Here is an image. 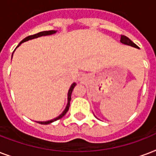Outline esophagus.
Returning a JSON list of instances; mask_svg holds the SVG:
<instances>
[{"instance_id":"esophagus-1","label":"esophagus","mask_w":156,"mask_h":156,"mask_svg":"<svg viewBox=\"0 0 156 156\" xmlns=\"http://www.w3.org/2000/svg\"><path fill=\"white\" fill-rule=\"evenodd\" d=\"M83 79H84V76L80 77V80H83Z\"/></svg>"}]
</instances>
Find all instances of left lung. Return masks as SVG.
<instances>
[{"label":"left lung","mask_w":156,"mask_h":156,"mask_svg":"<svg viewBox=\"0 0 156 156\" xmlns=\"http://www.w3.org/2000/svg\"><path fill=\"white\" fill-rule=\"evenodd\" d=\"M120 42H121L122 44H127V45H130V46L134 47V48H138L137 44H135L133 42L129 39V38H128L127 37H125L124 35H121V37H120Z\"/></svg>","instance_id":"8db88e82"}]
</instances>
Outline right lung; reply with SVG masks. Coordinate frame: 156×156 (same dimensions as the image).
Returning <instances> with one entry per match:
<instances>
[{
    "instance_id": "right-lung-1",
    "label": "right lung",
    "mask_w": 156,
    "mask_h": 156,
    "mask_svg": "<svg viewBox=\"0 0 156 156\" xmlns=\"http://www.w3.org/2000/svg\"><path fill=\"white\" fill-rule=\"evenodd\" d=\"M57 31H54V30H51V31H44V32H39V33H37V34L35 35H32V36H28V37H27L26 38H24L23 41H22L19 44V45L16 47V49L18 48V47L20 45V44H22V43H23V42L25 41H29V40H32V39H34V38H37V37H42V36H48V35H52V34H54V33H56ZM12 56H13V54H12ZM76 85V83H73V84L71 85V87H70L69 90H68V94H67V107H66V108H65V110L62 112V113L61 115H59L58 116L56 117L55 119H50V120H48V121H38L37 123H39V124H50V123H52V122L54 121H56V120H58V119H61L62 117H63L66 115V113L67 112V111L69 110V107H70V102H71V99H72V98H71V96H72V90H73V89L75 88V86Z\"/></svg>"
}]
</instances>
